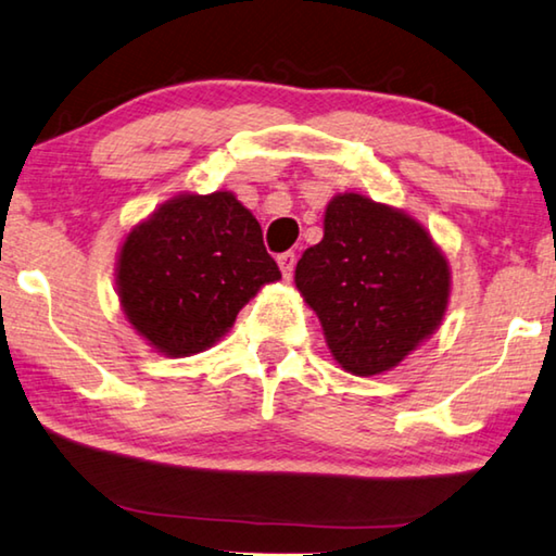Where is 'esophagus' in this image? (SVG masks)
Returning <instances> with one entry per match:
<instances>
[{
    "label": "esophagus",
    "instance_id": "obj_1",
    "mask_svg": "<svg viewBox=\"0 0 556 556\" xmlns=\"http://www.w3.org/2000/svg\"><path fill=\"white\" fill-rule=\"evenodd\" d=\"M278 266L283 270V278H293V270H295V253L293 251H286L278 256Z\"/></svg>",
    "mask_w": 556,
    "mask_h": 556
}]
</instances>
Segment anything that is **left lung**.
<instances>
[{
  "mask_svg": "<svg viewBox=\"0 0 556 556\" xmlns=\"http://www.w3.org/2000/svg\"><path fill=\"white\" fill-rule=\"evenodd\" d=\"M295 286L320 317L327 348L357 377L396 367L441 325L451 273L412 216L362 194L325 208V236L295 266Z\"/></svg>",
  "mask_w": 556,
  "mask_h": 556,
  "instance_id": "8db88e82",
  "label": "left lung"
}]
</instances>
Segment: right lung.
<instances>
[{
	"label": "right lung",
	"mask_w": 556,
	"mask_h": 556,
	"mask_svg": "<svg viewBox=\"0 0 556 556\" xmlns=\"http://www.w3.org/2000/svg\"><path fill=\"white\" fill-rule=\"evenodd\" d=\"M278 278L261 224L231 192L162 204L127 233L117 258L127 320L169 357L212 348L258 288Z\"/></svg>",
	"instance_id": "add662e5"
}]
</instances>
